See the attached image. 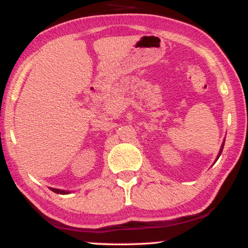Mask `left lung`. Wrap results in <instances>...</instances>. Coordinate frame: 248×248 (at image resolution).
<instances>
[{
	"instance_id": "8db88e82",
	"label": "left lung",
	"mask_w": 248,
	"mask_h": 248,
	"mask_svg": "<svg viewBox=\"0 0 248 248\" xmlns=\"http://www.w3.org/2000/svg\"><path fill=\"white\" fill-rule=\"evenodd\" d=\"M223 146H224V143H223V145H222V147H221V150H220V153H218V156L221 155V153H222V150H223ZM218 156H217V159H218Z\"/></svg>"
}]
</instances>
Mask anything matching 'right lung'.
Returning a JSON list of instances; mask_svg holds the SVG:
<instances>
[{"instance_id":"1","label":"right lung","mask_w":248,"mask_h":248,"mask_svg":"<svg viewBox=\"0 0 248 248\" xmlns=\"http://www.w3.org/2000/svg\"><path fill=\"white\" fill-rule=\"evenodd\" d=\"M52 191H54V192H56V193H59V194H66V193H68V191H64V190H59V189H54V187H52L51 189Z\"/></svg>"}]
</instances>
